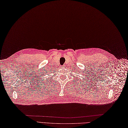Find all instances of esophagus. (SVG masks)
I'll return each mask as SVG.
<instances>
[{
	"mask_svg": "<svg viewBox=\"0 0 128 128\" xmlns=\"http://www.w3.org/2000/svg\"><path fill=\"white\" fill-rule=\"evenodd\" d=\"M61 68H64V66H61Z\"/></svg>",
	"mask_w": 128,
	"mask_h": 128,
	"instance_id": "34e87169",
	"label": "esophagus"
}]
</instances>
